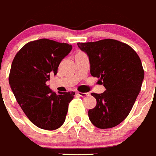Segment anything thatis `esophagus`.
Here are the masks:
<instances>
[{
    "label": "esophagus",
    "instance_id": "esophagus-1",
    "mask_svg": "<svg viewBox=\"0 0 156 156\" xmlns=\"http://www.w3.org/2000/svg\"><path fill=\"white\" fill-rule=\"evenodd\" d=\"M77 94H78L81 97H85V96H87L89 94V93H86V92H80V91H77Z\"/></svg>",
    "mask_w": 156,
    "mask_h": 156
}]
</instances>
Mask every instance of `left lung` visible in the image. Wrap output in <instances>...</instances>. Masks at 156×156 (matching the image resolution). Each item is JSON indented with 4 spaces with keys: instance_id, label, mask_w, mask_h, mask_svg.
<instances>
[{
    "instance_id": "1",
    "label": "left lung",
    "mask_w": 156,
    "mask_h": 156,
    "mask_svg": "<svg viewBox=\"0 0 156 156\" xmlns=\"http://www.w3.org/2000/svg\"><path fill=\"white\" fill-rule=\"evenodd\" d=\"M77 44L89 58L91 75L106 89L101 94L91 93L97 104L88 111L90 121L98 129L115 127L129 115L142 88L140 58L129 45L114 39Z\"/></svg>"
}]
</instances>
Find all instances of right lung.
<instances>
[{
	"label": "right lung",
	"instance_id": "right-lung-1",
	"mask_svg": "<svg viewBox=\"0 0 156 156\" xmlns=\"http://www.w3.org/2000/svg\"><path fill=\"white\" fill-rule=\"evenodd\" d=\"M72 46L42 38L26 44L16 54L9 74V84L16 100L29 120L37 127L55 130L65 122L74 91L56 94L46 85L56 75L62 60Z\"/></svg>",
	"mask_w": 156,
	"mask_h": 156
}]
</instances>
